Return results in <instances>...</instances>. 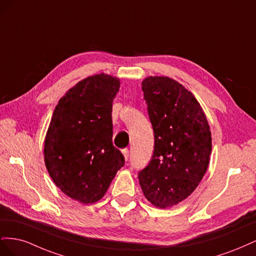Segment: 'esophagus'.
<instances>
[{
  "label": "esophagus",
  "instance_id": "obj_1",
  "mask_svg": "<svg viewBox=\"0 0 256 256\" xmlns=\"http://www.w3.org/2000/svg\"><path fill=\"white\" fill-rule=\"evenodd\" d=\"M122 154H124V157H125V159L128 160V158H129V150H128L127 148H124V150H122Z\"/></svg>",
  "mask_w": 256,
  "mask_h": 256
}]
</instances>
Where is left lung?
Masks as SVG:
<instances>
[{
  "label": "left lung",
  "mask_w": 256,
  "mask_h": 256,
  "mask_svg": "<svg viewBox=\"0 0 256 256\" xmlns=\"http://www.w3.org/2000/svg\"><path fill=\"white\" fill-rule=\"evenodd\" d=\"M142 90L154 147L148 166L138 173V182L154 207H172L203 180L212 154L210 128L202 106L180 82L147 76Z\"/></svg>",
  "instance_id": "1"
}]
</instances>
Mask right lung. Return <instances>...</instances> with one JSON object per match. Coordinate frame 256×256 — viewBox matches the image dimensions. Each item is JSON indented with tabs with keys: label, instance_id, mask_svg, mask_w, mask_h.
Instances as JSON below:
<instances>
[{
	"label": "right lung",
	"instance_id": "right-lung-1",
	"mask_svg": "<svg viewBox=\"0 0 256 256\" xmlns=\"http://www.w3.org/2000/svg\"><path fill=\"white\" fill-rule=\"evenodd\" d=\"M120 79L88 76L58 100L44 138V164L56 187L82 204L102 198L122 154L113 146L112 104Z\"/></svg>",
	"mask_w": 256,
	"mask_h": 256
}]
</instances>
